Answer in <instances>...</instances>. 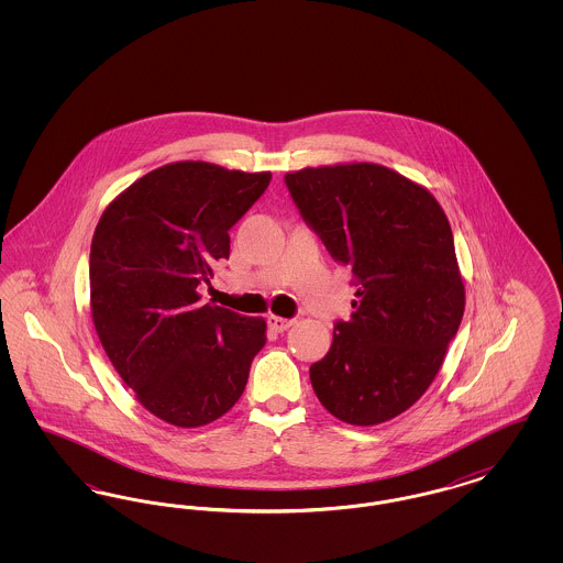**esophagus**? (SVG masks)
<instances>
[{"mask_svg":"<svg viewBox=\"0 0 563 563\" xmlns=\"http://www.w3.org/2000/svg\"><path fill=\"white\" fill-rule=\"evenodd\" d=\"M294 322V319H283V317H274V314H269L268 317L269 329H272V331H278V333L287 331Z\"/></svg>","mask_w":563,"mask_h":563,"instance_id":"obj_1","label":"esophagus"}]
</instances>
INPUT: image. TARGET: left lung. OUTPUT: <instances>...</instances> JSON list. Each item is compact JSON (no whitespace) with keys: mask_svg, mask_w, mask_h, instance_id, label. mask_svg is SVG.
<instances>
[{"mask_svg":"<svg viewBox=\"0 0 563 563\" xmlns=\"http://www.w3.org/2000/svg\"><path fill=\"white\" fill-rule=\"evenodd\" d=\"M285 184L356 285L350 321L310 367L312 388L338 420L382 424L427 393L462 321L450 221L429 189L382 164L301 168Z\"/></svg>","mask_w":563,"mask_h":563,"instance_id":"1","label":"left lung"}]
</instances>
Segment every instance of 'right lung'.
<instances>
[{
  "instance_id": "add662e5",
  "label": "right lung",
  "mask_w": 563,
  "mask_h": 563,
  "mask_svg": "<svg viewBox=\"0 0 563 563\" xmlns=\"http://www.w3.org/2000/svg\"><path fill=\"white\" fill-rule=\"evenodd\" d=\"M269 173L173 162L124 189L90 244L97 335L136 401L181 429L205 427L241 399L266 321L202 303L230 228L266 191Z\"/></svg>"
}]
</instances>
